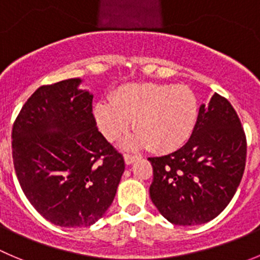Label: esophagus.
Returning <instances> with one entry per match:
<instances>
[{
    "instance_id": "34e87169",
    "label": "esophagus",
    "mask_w": 260,
    "mask_h": 260,
    "mask_svg": "<svg viewBox=\"0 0 260 260\" xmlns=\"http://www.w3.org/2000/svg\"><path fill=\"white\" fill-rule=\"evenodd\" d=\"M123 158H125V163L126 165H132L135 159L138 158L137 154H132V153H125L123 154Z\"/></svg>"
}]
</instances>
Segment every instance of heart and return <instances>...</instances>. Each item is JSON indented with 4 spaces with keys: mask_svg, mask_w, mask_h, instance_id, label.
<instances>
[{
    "mask_svg": "<svg viewBox=\"0 0 260 260\" xmlns=\"http://www.w3.org/2000/svg\"><path fill=\"white\" fill-rule=\"evenodd\" d=\"M198 116V101L187 86L139 83L123 85L95 107L102 134L116 140L132 126L138 132L126 140L128 147L172 150L189 139Z\"/></svg>",
    "mask_w": 260,
    "mask_h": 260,
    "instance_id": "b5f03b06",
    "label": "heart"
}]
</instances>
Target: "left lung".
I'll return each instance as SVG.
<instances>
[{"instance_id": "8db88e82", "label": "left lung", "mask_w": 260, "mask_h": 260, "mask_svg": "<svg viewBox=\"0 0 260 260\" xmlns=\"http://www.w3.org/2000/svg\"><path fill=\"white\" fill-rule=\"evenodd\" d=\"M148 159L150 199L160 214L179 226L206 223L229 206L243 179L245 132L231 103L214 93L208 106H200L186 144Z\"/></svg>"}]
</instances>
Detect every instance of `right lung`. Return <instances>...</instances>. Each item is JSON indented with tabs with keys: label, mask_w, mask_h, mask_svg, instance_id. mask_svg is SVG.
Masks as SVG:
<instances>
[{
	"label": "right lung",
	"mask_w": 260,
	"mask_h": 260,
	"mask_svg": "<svg viewBox=\"0 0 260 260\" xmlns=\"http://www.w3.org/2000/svg\"><path fill=\"white\" fill-rule=\"evenodd\" d=\"M80 79L42 85L12 125V159L24 194L61 227H88L112 204L123 157L98 132Z\"/></svg>",
	"instance_id": "obj_1"
}]
</instances>
